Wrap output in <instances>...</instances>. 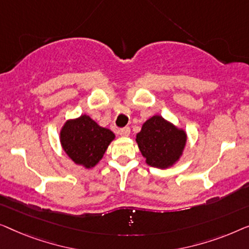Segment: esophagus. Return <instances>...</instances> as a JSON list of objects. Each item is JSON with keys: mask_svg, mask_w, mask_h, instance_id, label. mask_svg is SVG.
I'll return each mask as SVG.
<instances>
[{"mask_svg": "<svg viewBox=\"0 0 249 249\" xmlns=\"http://www.w3.org/2000/svg\"><path fill=\"white\" fill-rule=\"evenodd\" d=\"M118 134H120L121 136H123V138H126V136H128L129 134H131V129H129V127L121 128V129H118Z\"/></svg>", "mask_w": 249, "mask_h": 249, "instance_id": "1", "label": "esophagus"}]
</instances>
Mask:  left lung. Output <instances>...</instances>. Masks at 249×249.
I'll return each mask as SVG.
<instances>
[{
    "label": "left lung",
    "mask_w": 249,
    "mask_h": 249,
    "mask_svg": "<svg viewBox=\"0 0 249 249\" xmlns=\"http://www.w3.org/2000/svg\"><path fill=\"white\" fill-rule=\"evenodd\" d=\"M143 158L149 166L167 169L176 164L183 156L187 134L160 115L146 120L135 139Z\"/></svg>",
    "instance_id": "obj_1"
}]
</instances>
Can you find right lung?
<instances>
[{
	"label": "right lung",
	"instance_id": "right-lung-1",
	"mask_svg": "<svg viewBox=\"0 0 249 249\" xmlns=\"http://www.w3.org/2000/svg\"><path fill=\"white\" fill-rule=\"evenodd\" d=\"M115 140L109 128L98 125L88 115L68 120L59 131L63 151L78 166L90 169L96 166Z\"/></svg>",
	"mask_w": 249,
	"mask_h": 249
}]
</instances>
